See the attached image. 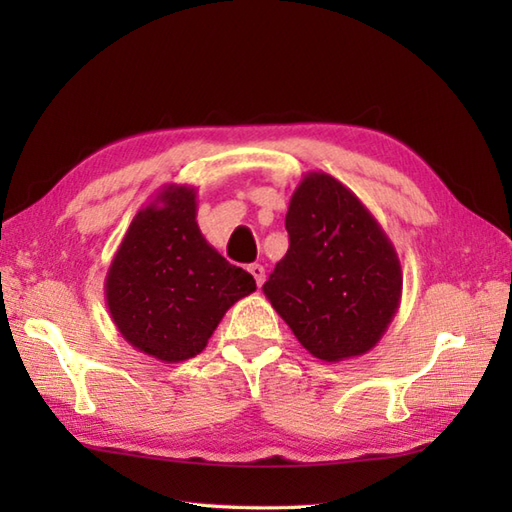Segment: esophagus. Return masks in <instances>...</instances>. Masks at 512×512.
Masks as SVG:
<instances>
[{"instance_id":"1","label":"esophagus","mask_w":512,"mask_h":512,"mask_svg":"<svg viewBox=\"0 0 512 512\" xmlns=\"http://www.w3.org/2000/svg\"><path fill=\"white\" fill-rule=\"evenodd\" d=\"M248 273L255 277L257 286H262V284H264V279H266V268H264L262 264H250V266H248Z\"/></svg>"}]
</instances>
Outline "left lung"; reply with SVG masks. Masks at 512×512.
I'll return each instance as SVG.
<instances>
[{"label":"left lung","instance_id":"left-lung-1","mask_svg":"<svg viewBox=\"0 0 512 512\" xmlns=\"http://www.w3.org/2000/svg\"><path fill=\"white\" fill-rule=\"evenodd\" d=\"M290 248L264 295L297 341L325 363L383 339L402 297L394 244L367 206L323 171L303 176L286 213Z\"/></svg>","mask_w":512,"mask_h":512}]
</instances>
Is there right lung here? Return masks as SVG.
<instances>
[{"label":"right lung","instance_id":"add662e5","mask_svg":"<svg viewBox=\"0 0 512 512\" xmlns=\"http://www.w3.org/2000/svg\"><path fill=\"white\" fill-rule=\"evenodd\" d=\"M195 215V187L165 184L134 215L105 277L116 330L162 363L200 354L226 310L257 290L206 242Z\"/></svg>","mask_w":512,"mask_h":512}]
</instances>
